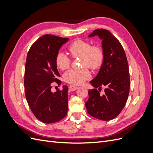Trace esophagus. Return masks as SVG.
Returning a JSON list of instances; mask_svg holds the SVG:
<instances>
[{"mask_svg":"<svg viewBox=\"0 0 153 153\" xmlns=\"http://www.w3.org/2000/svg\"><path fill=\"white\" fill-rule=\"evenodd\" d=\"M78 88V87L76 86V85H71L69 87V89L71 91H76Z\"/></svg>","mask_w":153,"mask_h":153,"instance_id":"obj_1","label":"esophagus"}]
</instances>
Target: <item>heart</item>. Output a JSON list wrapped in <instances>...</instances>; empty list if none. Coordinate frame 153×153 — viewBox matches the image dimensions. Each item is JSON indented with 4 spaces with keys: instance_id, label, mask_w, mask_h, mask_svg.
<instances>
[{
    "instance_id": "b5f03b06",
    "label": "heart",
    "mask_w": 153,
    "mask_h": 153,
    "mask_svg": "<svg viewBox=\"0 0 153 153\" xmlns=\"http://www.w3.org/2000/svg\"><path fill=\"white\" fill-rule=\"evenodd\" d=\"M69 52L73 57H82L83 67H89L92 69L100 68L104 61L103 51L100 47H92L88 41L77 39L73 42L68 47ZM57 66L65 70L71 64V59L66 54L59 52L55 57ZM91 77V73L87 69L80 70L69 69L64 75V80L66 82L74 85H80Z\"/></svg>"
}]
</instances>
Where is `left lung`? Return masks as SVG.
I'll return each mask as SVG.
<instances>
[{
  "instance_id": "8db88e82",
  "label": "left lung",
  "mask_w": 153,
  "mask_h": 153,
  "mask_svg": "<svg viewBox=\"0 0 153 153\" xmlns=\"http://www.w3.org/2000/svg\"><path fill=\"white\" fill-rule=\"evenodd\" d=\"M98 36L102 40L104 61L98 75L90 84L89 98L85 103L91 116L102 121H110L118 116L124 107L129 92V74L126 53L117 39L105 29L94 30L89 37ZM105 87L101 95L96 89Z\"/></svg>"
}]
</instances>
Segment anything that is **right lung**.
<instances>
[{
    "label": "right lung",
    "mask_w": 153,
    "mask_h": 153,
    "mask_svg": "<svg viewBox=\"0 0 153 153\" xmlns=\"http://www.w3.org/2000/svg\"><path fill=\"white\" fill-rule=\"evenodd\" d=\"M69 40L53 35L42 36L27 53L24 78L25 97L35 117L44 123L61 121L67 115L68 87L52 92L53 82L61 84L55 63L59 49Z\"/></svg>",
    "instance_id": "right-lung-1"
}]
</instances>
